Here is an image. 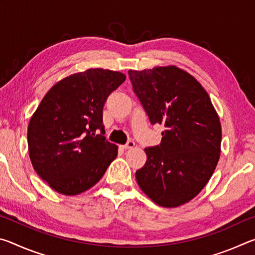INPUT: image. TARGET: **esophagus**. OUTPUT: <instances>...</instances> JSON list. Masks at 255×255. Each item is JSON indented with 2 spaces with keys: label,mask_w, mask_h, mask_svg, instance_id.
Returning a JSON list of instances; mask_svg holds the SVG:
<instances>
[{
  "label": "esophagus",
  "mask_w": 255,
  "mask_h": 255,
  "mask_svg": "<svg viewBox=\"0 0 255 255\" xmlns=\"http://www.w3.org/2000/svg\"><path fill=\"white\" fill-rule=\"evenodd\" d=\"M122 147H123V149H130V148H133V147H135V141L129 140L126 145H123Z\"/></svg>",
  "instance_id": "1"
}]
</instances>
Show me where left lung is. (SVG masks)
Returning a JSON list of instances; mask_svg holds the SVG:
<instances>
[{
	"label": "left lung",
	"mask_w": 255,
	"mask_h": 255,
	"mask_svg": "<svg viewBox=\"0 0 255 255\" xmlns=\"http://www.w3.org/2000/svg\"><path fill=\"white\" fill-rule=\"evenodd\" d=\"M133 92L152 125L165 127L161 144L145 148L136 171L155 204L178 207L193 199L213 175L221 155L222 127L206 90L175 66L128 72Z\"/></svg>",
	"instance_id": "obj_1"
}]
</instances>
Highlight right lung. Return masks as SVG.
<instances>
[{
    "label": "right lung",
    "instance_id": "1",
    "mask_svg": "<svg viewBox=\"0 0 255 255\" xmlns=\"http://www.w3.org/2000/svg\"><path fill=\"white\" fill-rule=\"evenodd\" d=\"M125 80L123 73L102 68L76 73L55 84L38 106L28 126L29 156L55 191L84 192L117 157L118 147L103 136L102 111Z\"/></svg>",
    "mask_w": 255,
    "mask_h": 255
}]
</instances>
